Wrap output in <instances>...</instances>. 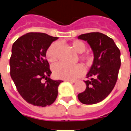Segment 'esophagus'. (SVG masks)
I'll return each mask as SVG.
<instances>
[{"mask_svg": "<svg viewBox=\"0 0 131 131\" xmlns=\"http://www.w3.org/2000/svg\"><path fill=\"white\" fill-rule=\"evenodd\" d=\"M67 81H69V83H72L76 82V81H71V80H67Z\"/></svg>", "mask_w": 131, "mask_h": 131, "instance_id": "obj_1", "label": "esophagus"}]
</instances>
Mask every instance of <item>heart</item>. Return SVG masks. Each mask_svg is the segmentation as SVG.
I'll list each match as a JSON object with an SVG mask.
<instances>
[{"label": "heart", "instance_id": "obj_1", "mask_svg": "<svg viewBox=\"0 0 131 131\" xmlns=\"http://www.w3.org/2000/svg\"><path fill=\"white\" fill-rule=\"evenodd\" d=\"M59 43H53L49 46L46 52V58L49 62H54L58 57V50H59ZM71 46L73 47L75 51L78 53H83L86 50L85 44L81 40H74L71 43ZM80 59L85 62L87 64L91 62V57L86 54H81L80 56ZM84 67L81 64H67L64 62H59L55 64L52 67V71L54 77L60 79L74 80L78 77L81 76L84 73Z\"/></svg>", "mask_w": 131, "mask_h": 131}]
</instances>
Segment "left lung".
<instances>
[{"instance_id": "obj_1", "label": "left lung", "mask_w": 131, "mask_h": 131, "mask_svg": "<svg viewBox=\"0 0 131 131\" xmlns=\"http://www.w3.org/2000/svg\"><path fill=\"white\" fill-rule=\"evenodd\" d=\"M79 39L86 40L93 51L94 60L84 81L86 88L78 95L79 101L93 104L107 97L115 86L121 67V52L107 35L91 32L80 35Z\"/></svg>"}]
</instances>
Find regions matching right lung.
I'll list each match as a JSON object with an SVG mask.
<instances>
[{"label":"right lung","mask_w":131,"mask_h":131,"mask_svg":"<svg viewBox=\"0 0 131 131\" xmlns=\"http://www.w3.org/2000/svg\"><path fill=\"white\" fill-rule=\"evenodd\" d=\"M57 38L44 33H28L12 47L11 78L22 98L34 106L52 104L57 97L58 86L63 82L50 79L52 72L46 59L47 49Z\"/></svg>","instance_id":"obj_1"}]
</instances>
